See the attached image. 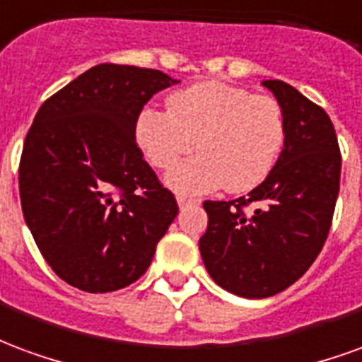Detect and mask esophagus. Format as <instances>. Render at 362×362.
<instances>
[{"instance_id": "34e87169", "label": "esophagus", "mask_w": 362, "mask_h": 362, "mask_svg": "<svg viewBox=\"0 0 362 362\" xmlns=\"http://www.w3.org/2000/svg\"><path fill=\"white\" fill-rule=\"evenodd\" d=\"M197 202H199V200H197V199H189V197H183V194H181V197H177L179 208L191 206V204H197Z\"/></svg>"}]
</instances>
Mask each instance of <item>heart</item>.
<instances>
[{"label": "heart", "mask_w": 362, "mask_h": 362, "mask_svg": "<svg viewBox=\"0 0 362 362\" xmlns=\"http://www.w3.org/2000/svg\"><path fill=\"white\" fill-rule=\"evenodd\" d=\"M136 144L177 192L252 191L264 181L286 144V113L276 98L208 81L173 92L168 112L142 110L134 123Z\"/></svg>", "instance_id": "obj_1"}]
</instances>
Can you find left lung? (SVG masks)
Returning <instances> with one entry per match:
<instances>
[{"mask_svg":"<svg viewBox=\"0 0 362 362\" xmlns=\"http://www.w3.org/2000/svg\"><path fill=\"white\" fill-rule=\"evenodd\" d=\"M262 84L286 113L284 150L249 197L204 202L208 229L199 241L214 281L247 299L284 291L313 266L328 239L341 175L328 113L284 81Z\"/></svg>","mask_w":362,"mask_h":362,"instance_id":"1","label":"left lung"}]
</instances>
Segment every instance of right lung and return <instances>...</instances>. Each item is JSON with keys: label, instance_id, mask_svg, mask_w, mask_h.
Here are the masks:
<instances>
[{"label": "right lung", "instance_id": "obj_1", "mask_svg": "<svg viewBox=\"0 0 362 362\" xmlns=\"http://www.w3.org/2000/svg\"><path fill=\"white\" fill-rule=\"evenodd\" d=\"M162 71L100 63L40 105L18 163L25 221L49 268L88 293L141 278L179 212L142 158L134 123Z\"/></svg>", "mask_w": 362, "mask_h": 362}]
</instances>
